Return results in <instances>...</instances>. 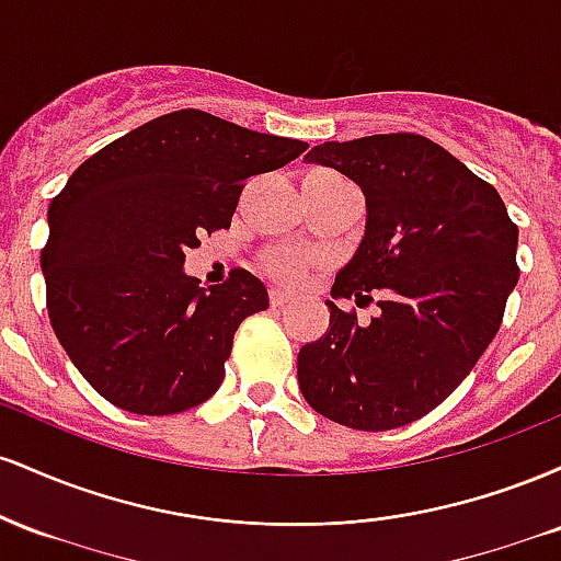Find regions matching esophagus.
Here are the masks:
<instances>
[{
    "label": "esophagus",
    "mask_w": 561,
    "mask_h": 561,
    "mask_svg": "<svg viewBox=\"0 0 561 561\" xmlns=\"http://www.w3.org/2000/svg\"><path fill=\"white\" fill-rule=\"evenodd\" d=\"M268 298H272L274 308H279L289 300V293H287V289H282V287H272V289H268Z\"/></svg>",
    "instance_id": "esophagus-1"
}]
</instances>
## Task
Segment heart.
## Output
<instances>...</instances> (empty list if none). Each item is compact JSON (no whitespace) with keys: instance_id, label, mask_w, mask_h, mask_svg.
<instances>
[{"instance_id":"heart-1","label":"heart","mask_w":561,"mask_h":561,"mask_svg":"<svg viewBox=\"0 0 561 561\" xmlns=\"http://www.w3.org/2000/svg\"><path fill=\"white\" fill-rule=\"evenodd\" d=\"M263 266H266V272L276 276L279 282L300 285V282L306 279L311 261H308V255L300 253V250H274V253L266 255Z\"/></svg>"}]
</instances>
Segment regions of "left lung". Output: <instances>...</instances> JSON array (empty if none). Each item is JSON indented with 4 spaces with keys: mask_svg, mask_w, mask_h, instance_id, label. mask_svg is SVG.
I'll return each instance as SVG.
<instances>
[{
    "mask_svg": "<svg viewBox=\"0 0 561 561\" xmlns=\"http://www.w3.org/2000/svg\"><path fill=\"white\" fill-rule=\"evenodd\" d=\"M366 195V231L334 276L330 330L298 353V382L327 420L382 433L422 420L461 385L499 332L519 279L517 224L495 186L411 131L324 141L306 156Z\"/></svg>",
    "mask_w": 561,
    "mask_h": 561,
    "instance_id": "obj_1",
    "label": "left lung"
}]
</instances>
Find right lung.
Returning a JSON list of instances; mask_svg holds the SVG:
<instances>
[{
	"mask_svg": "<svg viewBox=\"0 0 561 561\" xmlns=\"http://www.w3.org/2000/svg\"><path fill=\"white\" fill-rule=\"evenodd\" d=\"M306 147L176 111L102 147L53 197L42 250L49 321L105 401L165 416L221 388L237 327L266 311L268 293L244 268L199 287L182 272L184 253L229 229L250 176Z\"/></svg>",
	"mask_w": 561,
	"mask_h": 561,
	"instance_id": "right-lung-1",
	"label": "right lung"
}]
</instances>
